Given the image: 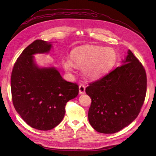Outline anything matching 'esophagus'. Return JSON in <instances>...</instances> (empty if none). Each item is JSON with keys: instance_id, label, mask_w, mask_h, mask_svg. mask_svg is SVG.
Here are the masks:
<instances>
[{"instance_id": "34e87169", "label": "esophagus", "mask_w": 156, "mask_h": 156, "mask_svg": "<svg viewBox=\"0 0 156 156\" xmlns=\"http://www.w3.org/2000/svg\"><path fill=\"white\" fill-rule=\"evenodd\" d=\"M79 94H83L85 92V86H84V84H80L79 87Z\"/></svg>"}]
</instances>
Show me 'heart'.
<instances>
[{
    "mask_svg": "<svg viewBox=\"0 0 156 156\" xmlns=\"http://www.w3.org/2000/svg\"><path fill=\"white\" fill-rule=\"evenodd\" d=\"M117 55L111 48L97 45H84L74 49L71 60L64 59L62 64L68 72L74 66L83 67V74L89 79H98L108 73L116 62Z\"/></svg>",
    "mask_w": 156,
    "mask_h": 156,
    "instance_id": "b5f03b06",
    "label": "heart"
}]
</instances>
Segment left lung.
Listing matches in <instances>:
<instances>
[{
	"mask_svg": "<svg viewBox=\"0 0 156 156\" xmlns=\"http://www.w3.org/2000/svg\"><path fill=\"white\" fill-rule=\"evenodd\" d=\"M123 62L86 88L92 100L89 122L101 133H115L130 124L144 101L147 78L143 64L130 50Z\"/></svg>",
	"mask_w": 156,
	"mask_h": 156,
	"instance_id": "8db88e82",
	"label": "left lung"
}]
</instances>
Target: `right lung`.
Segmentation results:
<instances>
[{"instance_id": "right-lung-1", "label": "right lung", "mask_w": 156, "mask_h": 156, "mask_svg": "<svg viewBox=\"0 0 156 156\" xmlns=\"http://www.w3.org/2000/svg\"><path fill=\"white\" fill-rule=\"evenodd\" d=\"M51 44L36 40L23 50L14 64L11 76L14 107L27 124L47 131L62 120L66 103L79 94L77 83L62 79L54 68H40L34 62L36 53H48Z\"/></svg>"}]
</instances>
